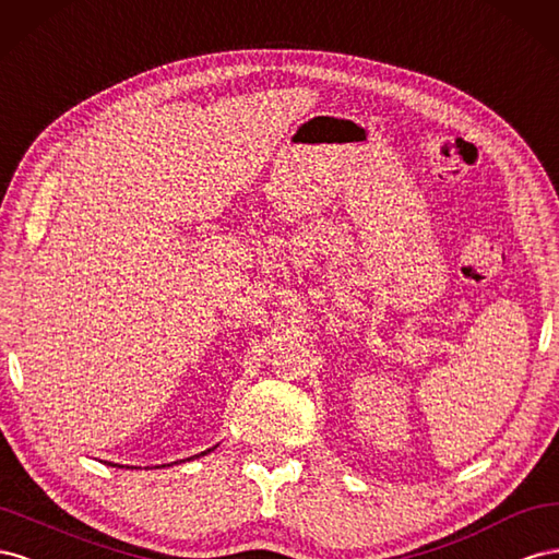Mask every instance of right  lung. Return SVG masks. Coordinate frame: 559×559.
Returning a JSON list of instances; mask_svg holds the SVG:
<instances>
[{
  "label": "right lung",
  "instance_id": "right-lung-1",
  "mask_svg": "<svg viewBox=\"0 0 559 559\" xmlns=\"http://www.w3.org/2000/svg\"><path fill=\"white\" fill-rule=\"evenodd\" d=\"M215 448H217V444H215ZM215 448H211V450H205V452H201V454H194V456H189V459H199V456H205V454H209V452H213ZM187 459V461H189ZM185 461V459H182ZM175 464H178V461H175ZM109 466H115V468H123V466H119V464H109ZM131 468V466H129ZM154 468H166V466H154Z\"/></svg>",
  "mask_w": 559,
  "mask_h": 559
}]
</instances>
